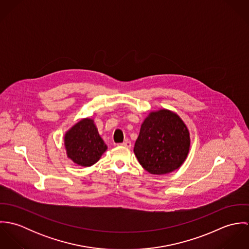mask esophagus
Wrapping results in <instances>:
<instances>
[{"mask_svg": "<svg viewBox=\"0 0 249 249\" xmlns=\"http://www.w3.org/2000/svg\"><path fill=\"white\" fill-rule=\"evenodd\" d=\"M122 145H124V146H126V147H131V142L130 141H128V140H125L124 142L122 143Z\"/></svg>", "mask_w": 249, "mask_h": 249, "instance_id": "34e87169", "label": "esophagus"}]
</instances>
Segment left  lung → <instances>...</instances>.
<instances>
[{
	"instance_id": "obj_1",
	"label": "left lung",
	"mask_w": 249,
	"mask_h": 249,
	"mask_svg": "<svg viewBox=\"0 0 249 249\" xmlns=\"http://www.w3.org/2000/svg\"><path fill=\"white\" fill-rule=\"evenodd\" d=\"M190 149L189 130L178 114L161 109L149 113L141 125L134 153L151 175L170 174L184 163Z\"/></svg>"
}]
</instances>
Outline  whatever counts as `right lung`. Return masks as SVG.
<instances>
[{"instance_id":"obj_1","label":"right lung","mask_w":249,"mask_h":249,"mask_svg":"<svg viewBox=\"0 0 249 249\" xmlns=\"http://www.w3.org/2000/svg\"><path fill=\"white\" fill-rule=\"evenodd\" d=\"M64 143L67 156L82 167L98 162L107 149L92 119H82L66 132Z\"/></svg>"}]
</instances>
